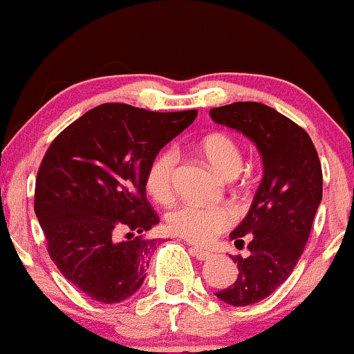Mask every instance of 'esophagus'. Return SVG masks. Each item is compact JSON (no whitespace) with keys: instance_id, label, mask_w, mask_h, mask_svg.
<instances>
[{"instance_id":"34e87169","label":"esophagus","mask_w":354,"mask_h":354,"mask_svg":"<svg viewBox=\"0 0 354 354\" xmlns=\"http://www.w3.org/2000/svg\"><path fill=\"white\" fill-rule=\"evenodd\" d=\"M190 252H192L198 261H207L212 257V252L204 251V249H201V248H190Z\"/></svg>"}]
</instances>
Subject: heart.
<instances>
[{
    "instance_id": "1",
    "label": "heart",
    "mask_w": 354,
    "mask_h": 354,
    "mask_svg": "<svg viewBox=\"0 0 354 354\" xmlns=\"http://www.w3.org/2000/svg\"><path fill=\"white\" fill-rule=\"evenodd\" d=\"M202 156L221 177H234L241 169L239 147L227 133L216 132L204 137L198 144ZM176 169V152L164 150L153 158L147 172V189L158 202L172 197V177ZM236 214L229 205L182 204L167 216V225L177 236L196 244H205L217 234L232 225Z\"/></svg>"
}]
</instances>
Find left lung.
<instances>
[{"label": "left lung", "mask_w": 354, "mask_h": 354, "mask_svg": "<svg viewBox=\"0 0 354 354\" xmlns=\"http://www.w3.org/2000/svg\"><path fill=\"white\" fill-rule=\"evenodd\" d=\"M209 115L248 137L263 158V180L251 207L229 236L234 244L249 241V256H230L237 279L216 292L225 304H256L291 276L303 254L323 198L321 162L309 135L271 106L236 102Z\"/></svg>", "instance_id": "1"}]
</instances>
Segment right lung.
<instances>
[{
	"mask_svg": "<svg viewBox=\"0 0 354 354\" xmlns=\"http://www.w3.org/2000/svg\"><path fill=\"white\" fill-rule=\"evenodd\" d=\"M197 110L158 113L103 103L66 127L39 165L35 214L59 272L105 304L140 289L158 224L147 202V172ZM126 237L124 238L123 236Z\"/></svg>",
	"mask_w": 354,
	"mask_h": 354,
	"instance_id": "obj_1",
	"label": "right lung"
}]
</instances>
